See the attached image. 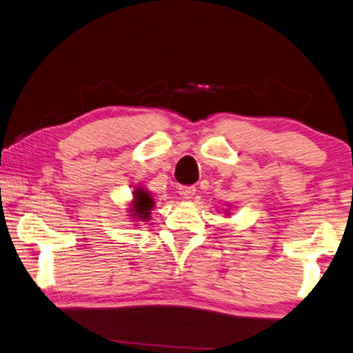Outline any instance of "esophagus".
Wrapping results in <instances>:
<instances>
[{
    "mask_svg": "<svg viewBox=\"0 0 353 353\" xmlns=\"http://www.w3.org/2000/svg\"><path fill=\"white\" fill-rule=\"evenodd\" d=\"M195 192H196V189L194 186H181L180 189H178V194H180L183 199H186V200L192 199Z\"/></svg>",
    "mask_w": 353,
    "mask_h": 353,
    "instance_id": "1",
    "label": "esophagus"
}]
</instances>
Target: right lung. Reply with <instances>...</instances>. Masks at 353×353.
Returning a JSON list of instances; mask_svg holds the SVG:
<instances>
[{"label":"right lung","instance_id":"add662e5","mask_svg":"<svg viewBox=\"0 0 353 353\" xmlns=\"http://www.w3.org/2000/svg\"><path fill=\"white\" fill-rule=\"evenodd\" d=\"M153 206L154 201L152 199V195L148 194L144 188H136L133 192L132 208H130V217H133L134 220L148 221L150 220V211Z\"/></svg>","mask_w":353,"mask_h":353}]
</instances>
